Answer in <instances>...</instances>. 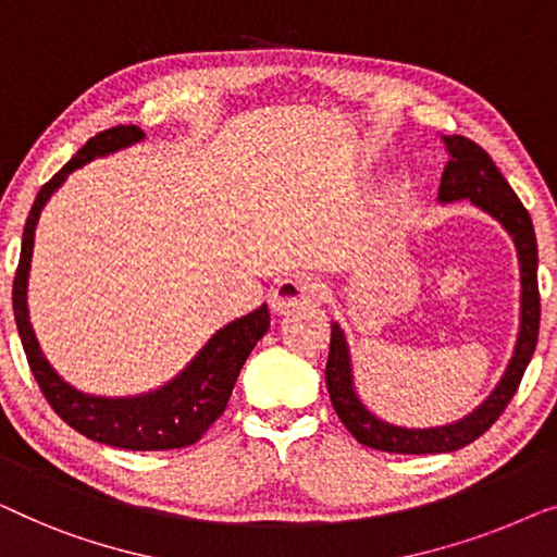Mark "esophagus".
Instances as JSON below:
<instances>
[{
	"label": "esophagus",
	"instance_id": "obj_1",
	"mask_svg": "<svg viewBox=\"0 0 557 557\" xmlns=\"http://www.w3.org/2000/svg\"><path fill=\"white\" fill-rule=\"evenodd\" d=\"M327 289L323 282L310 275L282 280L280 285L272 289L270 308L277 315H287V312L302 310V308H320L325 302Z\"/></svg>",
	"mask_w": 557,
	"mask_h": 557
}]
</instances>
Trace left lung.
<instances>
[{
  "mask_svg": "<svg viewBox=\"0 0 557 557\" xmlns=\"http://www.w3.org/2000/svg\"><path fill=\"white\" fill-rule=\"evenodd\" d=\"M449 161H446L442 184H438V203H454L469 199V203L482 209L512 237L517 264H520V331L507 363L503 379L484 401L457 421L442 426L409 429L391 424L368 409L363 398L358 396L354 381V360L346 333L338 323L331 325V354H327L325 383L331 394L333 409L343 424L360 444L381 451L396 454H436L457 451L461 446L472 444L499 419V413L512 401L517 386H520L524 368H528L537 346L540 331V293H537V242L532 219L522 201L517 199L512 186L499 174L495 161L465 136H442Z\"/></svg>",
  "mask_w": 557,
  "mask_h": 557,
  "instance_id": "left-lung-1",
  "label": "left lung"
}]
</instances>
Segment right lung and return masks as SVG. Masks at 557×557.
I'll return each mask as SVG.
<instances>
[{"instance_id":"obj_1","label":"right lung","mask_w":557,"mask_h":557,"mask_svg":"<svg viewBox=\"0 0 557 557\" xmlns=\"http://www.w3.org/2000/svg\"><path fill=\"white\" fill-rule=\"evenodd\" d=\"M144 138L146 133L138 125H115V128L98 133L42 186L33 209H29L25 232H22L20 264L12 287V308L22 348H25L37 386H40L54 413L65 424L83 436L92 438V442L119 446V449L161 451L182 449V446L199 442L201 434L222 417L242 366L252 354L257 341L268 333V305H260L249 315L219 327L203 343L199 354L186 363L184 371H178L163 386L136 396H96L70 386L40 350L27 308V280L29 264H33L35 230L45 203L50 201L52 194L65 184V178L75 169L85 166L92 159H103V156L123 151V148L138 144Z\"/></svg>"}]
</instances>
